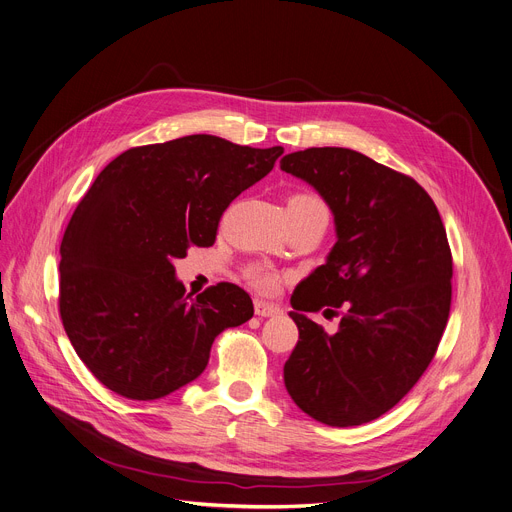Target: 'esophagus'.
Listing matches in <instances>:
<instances>
[{
	"label": "esophagus",
	"mask_w": 512,
	"mask_h": 512,
	"mask_svg": "<svg viewBox=\"0 0 512 512\" xmlns=\"http://www.w3.org/2000/svg\"><path fill=\"white\" fill-rule=\"evenodd\" d=\"M254 312H256L258 316L268 318V316H279V314H281V308L275 306V304L262 302V299H256V302H254Z\"/></svg>",
	"instance_id": "34e87169"
}]
</instances>
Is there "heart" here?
Returning a JSON list of instances; mask_svg holds the SVG:
<instances>
[{
  "label": "heart",
  "mask_w": 512,
  "mask_h": 512,
  "mask_svg": "<svg viewBox=\"0 0 512 512\" xmlns=\"http://www.w3.org/2000/svg\"><path fill=\"white\" fill-rule=\"evenodd\" d=\"M289 202H295V204H310V202H318L314 196H308V194H297V196H291ZM252 285L260 291H273L277 287V275L273 273V270L266 268V266H254L250 268L248 273Z\"/></svg>",
  "instance_id": "heart-1"
}]
</instances>
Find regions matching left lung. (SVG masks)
Returning <instances> with one entry per match:
<instances>
[{
  "mask_svg": "<svg viewBox=\"0 0 512 512\" xmlns=\"http://www.w3.org/2000/svg\"><path fill=\"white\" fill-rule=\"evenodd\" d=\"M281 169L320 194L337 233L326 262L291 295L299 341L285 388L320 424L362 426L409 393L438 349L453 293L446 229L415 179L357 150H297ZM339 307L335 334L309 318Z\"/></svg>",
  "mask_w": 512,
  "mask_h": 512,
  "instance_id": "left-lung-1",
  "label": "left lung"
}]
</instances>
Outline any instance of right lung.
Instances as JSON below:
<instances>
[{"instance_id":"add662e5","label":"right lung","mask_w":512,"mask_h":512,"mask_svg":"<svg viewBox=\"0 0 512 512\" xmlns=\"http://www.w3.org/2000/svg\"><path fill=\"white\" fill-rule=\"evenodd\" d=\"M283 146L192 134L130 148L76 206L62 239L59 314L84 366L134 401L196 380L229 326L254 316L231 283L186 295L173 262L213 246L225 208L270 173Z\"/></svg>"}]
</instances>
